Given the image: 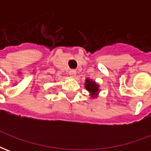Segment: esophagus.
<instances>
[{
    "label": "esophagus",
    "mask_w": 151,
    "mask_h": 151,
    "mask_svg": "<svg viewBox=\"0 0 151 151\" xmlns=\"http://www.w3.org/2000/svg\"><path fill=\"white\" fill-rule=\"evenodd\" d=\"M76 73H77V71L75 69H70L69 71V74L70 76H72V77H74L76 75Z\"/></svg>",
    "instance_id": "obj_1"
}]
</instances>
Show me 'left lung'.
I'll use <instances>...</instances> for the list:
<instances>
[{
    "label": "left lung",
    "mask_w": 151,
    "mask_h": 151,
    "mask_svg": "<svg viewBox=\"0 0 151 151\" xmlns=\"http://www.w3.org/2000/svg\"><path fill=\"white\" fill-rule=\"evenodd\" d=\"M86 89L88 91L91 95H95L99 91V86L93 81H91L90 79L86 80Z\"/></svg>",
    "instance_id": "1"
}]
</instances>
